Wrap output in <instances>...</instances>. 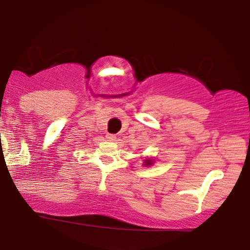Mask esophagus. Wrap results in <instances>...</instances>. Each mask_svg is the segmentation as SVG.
<instances>
[{"mask_svg": "<svg viewBox=\"0 0 250 250\" xmlns=\"http://www.w3.org/2000/svg\"><path fill=\"white\" fill-rule=\"evenodd\" d=\"M105 138H107L108 141H116V136L112 135V134H107Z\"/></svg>", "mask_w": 250, "mask_h": 250, "instance_id": "esophagus-1", "label": "esophagus"}]
</instances>
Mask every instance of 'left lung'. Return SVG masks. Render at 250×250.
Here are the masks:
<instances>
[{
	"label": "left lung",
	"instance_id": "8db88e82",
	"mask_svg": "<svg viewBox=\"0 0 250 250\" xmlns=\"http://www.w3.org/2000/svg\"><path fill=\"white\" fill-rule=\"evenodd\" d=\"M153 163H155V159L151 158V157H146V158L143 159V166L149 167V166L153 165Z\"/></svg>",
	"mask_w": 250,
	"mask_h": 250
}]
</instances>
